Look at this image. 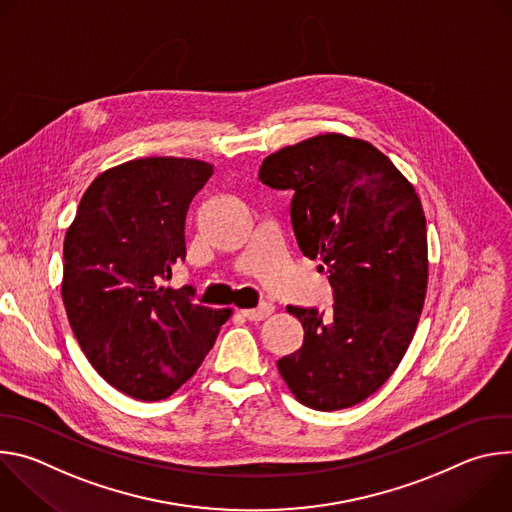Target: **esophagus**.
Instances as JSON below:
<instances>
[{
	"mask_svg": "<svg viewBox=\"0 0 512 512\" xmlns=\"http://www.w3.org/2000/svg\"><path fill=\"white\" fill-rule=\"evenodd\" d=\"M271 312H273V306H271V304H261L259 308H251V310H241L243 318L253 320V322H257V320H265L267 316H271Z\"/></svg>",
	"mask_w": 512,
	"mask_h": 512,
	"instance_id": "1",
	"label": "esophagus"
}]
</instances>
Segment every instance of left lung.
<instances>
[{
  "mask_svg": "<svg viewBox=\"0 0 512 512\" xmlns=\"http://www.w3.org/2000/svg\"><path fill=\"white\" fill-rule=\"evenodd\" d=\"M259 180L294 194L298 247L320 259L334 298L330 312L287 306L304 344L277 369L306 407H352L393 375L421 316L427 231L419 196L375 145L338 133L267 156Z\"/></svg>",
  "mask_w": 512,
  "mask_h": 512,
  "instance_id": "left-lung-1",
  "label": "left lung"
}]
</instances>
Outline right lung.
<instances>
[{"mask_svg":"<svg viewBox=\"0 0 512 512\" xmlns=\"http://www.w3.org/2000/svg\"><path fill=\"white\" fill-rule=\"evenodd\" d=\"M210 176L186 158L125 162L93 180L64 237L70 328L93 369L137 401L178 391L231 316L160 285L186 257V214Z\"/></svg>","mask_w":512,"mask_h":512,"instance_id":"1","label":"right lung"}]
</instances>
